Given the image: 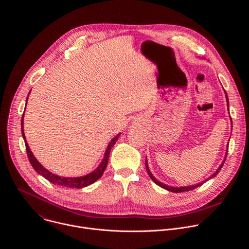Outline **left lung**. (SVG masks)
Wrapping results in <instances>:
<instances>
[{"label":"left lung","instance_id":"obj_1","mask_svg":"<svg viewBox=\"0 0 249 249\" xmlns=\"http://www.w3.org/2000/svg\"><path fill=\"white\" fill-rule=\"evenodd\" d=\"M226 98H227L228 105H229V98H228L227 92H226ZM227 150H229V146L227 147ZM227 155H228V153L226 154L225 160H224V161L222 162V164L219 166V168H218L214 173H213V174L209 177L208 179L213 178V177H215V176L219 173V171L222 169V167H223V165H224V163H225V160H226V159H227ZM146 169H147V171H148V174H149V175H150V177H151V179H152L156 184H158L159 186H160V187H162V188H164V189H166V190H168V191H170V192H174V193H179V192H184V191H190V190H193V189H195V188H197V187L201 186L203 183H205V181H207V180H208V179H206L205 181H202V182H200V183H197V184H194V185H190V186H184V187H172V186H168V185H166V184H163V183L160 182L158 179H156V177L152 174V172H151V171H150V169H149L147 160H146Z\"/></svg>","mask_w":249,"mask_h":249}]
</instances>
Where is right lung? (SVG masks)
<instances>
[{"instance_id": "right-lung-1", "label": "right lung", "mask_w": 249, "mask_h": 249, "mask_svg": "<svg viewBox=\"0 0 249 249\" xmlns=\"http://www.w3.org/2000/svg\"><path fill=\"white\" fill-rule=\"evenodd\" d=\"M29 95V94H28ZM27 101V99H26ZM24 115V112H23ZM23 115L21 117V134H22V138L24 140V144H25V149H26V153H27V157L29 160V162L31 163L32 167L34 168V170L36 171L38 174L42 175L44 178H46L47 180H49L51 183L55 184V185H59V186H63V187H69V188H83L86 186H89L92 183H94L96 180H98L100 177L102 176L106 165L108 163V159H109V154L110 151L112 149V147L115 145L116 141L118 140L120 134H118L117 136H115L110 142L107 146V149L105 151L104 154V158L102 160V161L100 162V164L96 167L95 170H93L92 172L84 175V176H80V177H63V176H59L56 174H53L52 172H50L49 170H47L44 166L41 165V163L35 159V157L33 156L32 152L29 149V146L27 144V142L25 140V135H24V131H23Z\"/></svg>"}]
</instances>
